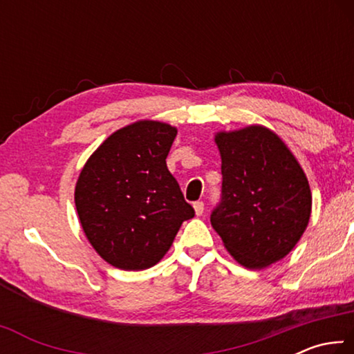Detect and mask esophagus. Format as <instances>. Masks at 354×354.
<instances>
[{
	"mask_svg": "<svg viewBox=\"0 0 354 354\" xmlns=\"http://www.w3.org/2000/svg\"><path fill=\"white\" fill-rule=\"evenodd\" d=\"M194 209H195V214L196 215H203V212H205V203H203V201H195L194 203Z\"/></svg>",
	"mask_w": 354,
	"mask_h": 354,
	"instance_id": "obj_1",
	"label": "esophagus"
}]
</instances>
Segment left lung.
Instances as JSON below:
<instances>
[{
	"mask_svg": "<svg viewBox=\"0 0 354 354\" xmlns=\"http://www.w3.org/2000/svg\"><path fill=\"white\" fill-rule=\"evenodd\" d=\"M221 158V200L211 225L230 254L261 270L283 259L309 223L313 195L301 165L266 127L215 134Z\"/></svg>",
	"mask_w": 354,
	"mask_h": 354,
	"instance_id": "1",
	"label": "left lung"
}]
</instances>
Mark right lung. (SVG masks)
<instances>
[{
  "label": "right lung",
  "mask_w": 354,
  "mask_h": 354,
  "mask_svg": "<svg viewBox=\"0 0 354 354\" xmlns=\"http://www.w3.org/2000/svg\"><path fill=\"white\" fill-rule=\"evenodd\" d=\"M175 127L140 120L101 143L77 178L75 205L95 251L122 270H145L195 215L167 169Z\"/></svg>",
  "instance_id": "1"
}]
</instances>
